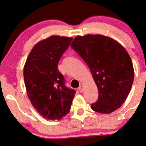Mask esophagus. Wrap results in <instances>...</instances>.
<instances>
[{"label": "esophagus", "mask_w": 146, "mask_h": 146, "mask_svg": "<svg viewBox=\"0 0 146 146\" xmlns=\"http://www.w3.org/2000/svg\"><path fill=\"white\" fill-rule=\"evenodd\" d=\"M78 90L80 91L81 93H82L83 91V87L82 86V85H80V86L79 87V88H78Z\"/></svg>", "instance_id": "obj_1"}]
</instances>
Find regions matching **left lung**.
<instances>
[{"mask_svg":"<svg viewBox=\"0 0 146 146\" xmlns=\"http://www.w3.org/2000/svg\"><path fill=\"white\" fill-rule=\"evenodd\" d=\"M71 46L88 66L98 87L99 98L91 109L110 113L121 106L131 90L134 70L121 44L102 35L77 36Z\"/></svg>","mask_w":146,"mask_h":146,"instance_id":"8db88e82","label":"left lung"}]
</instances>
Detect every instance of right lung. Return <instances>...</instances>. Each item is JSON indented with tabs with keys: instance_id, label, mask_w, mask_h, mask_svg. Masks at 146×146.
Instances as JSON below:
<instances>
[{
	"instance_id": "right-lung-1",
	"label": "right lung",
	"mask_w": 146,
	"mask_h": 146,
	"mask_svg": "<svg viewBox=\"0 0 146 146\" xmlns=\"http://www.w3.org/2000/svg\"><path fill=\"white\" fill-rule=\"evenodd\" d=\"M73 38L50 36L37 42L24 66L25 84L31 104L42 117L59 120L67 115L75 91L65 85L57 65Z\"/></svg>"
}]
</instances>
